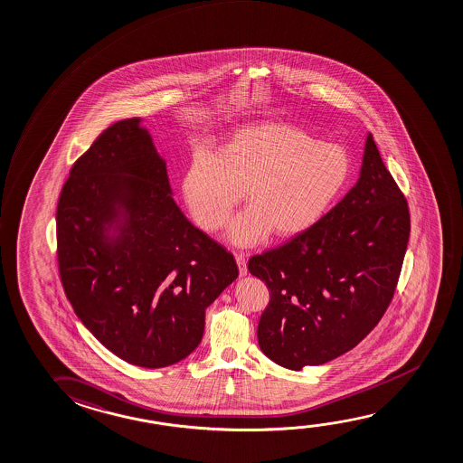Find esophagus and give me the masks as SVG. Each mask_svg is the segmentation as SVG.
<instances>
[{
	"label": "esophagus",
	"mask_w": 463,
	"mask_h": 463,
	"mask_svg": "<svg viewBox=\"0 0 463 463\" xmlns=\"http://www.w3.org/2000/svg\"><path fill=\"white\" fill-rule=\"evenodd\" d=\"M235 262H237V266H239V274L243 277V275L249 274V269H247V261H245V256L235 255Z\"/></svg>",
	"instance_id": "34e87169"
}]
</instances>
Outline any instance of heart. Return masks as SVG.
<instances>
[{
    "label": "heart",
    "instance_id": "b5f03b06",
    "mask_svg": "<svg viewBox=\"0 0 463 463\" xmlns=\"http://www.w3.org/2000/svg\"><path fill=\"white\" fill-rule=\"evenodd\" d=\"M350 176L345 147L268 122L235 130L218 156H195L183 178V195L197 226L213 232L245 193L250 208L231 222L229 239L247 247L269 232L289 239L316 226Z\"/></svg>",
    "mask_w": 463,
    "mask_h": 463
}]
</instances>
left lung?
<instances>
[{"mask_svg":"<svg viewBox=\"0 0 463 463\" xmlns=\"http://www.w3.org/2000/svg\"><path fill=\"white\" fill-rule=\"evenodd\" d=\"M409 231L408 201L369 134L345 197L306 232L250 258L270 296L258 323L262 352L299 371L354 349L395 295Z\"/></svg>","mask_w":463,"mask_h":463,"instance_id":"8db88e82","label":"left lung"}]
</instances>
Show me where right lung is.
Wrapping results in <instances>:
<instances>
[{
	"instance_id": "add662e5",
	"label": "right lung",
	"mask_w": 463,
	"mask_h": 463,
	"mask_svg": "<svg viewBox=\"0 0 463 463\" xmlns=\"http://www.w3.org/2000/svg\"><path fill=\"white\" fill-rule=\"evenodd\" d=\"M140 121L114 122L74 162L57 205V260L84 326L124 362L164 368L201 344L205 308L239 269L181 213Z\"/></svg>"
}]
</instances>
